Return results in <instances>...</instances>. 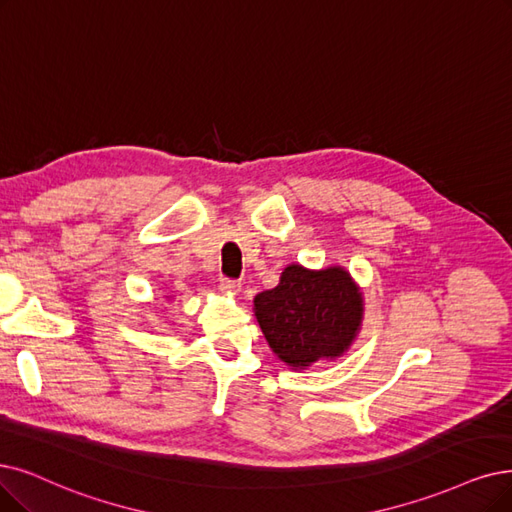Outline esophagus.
<instances>
[{
  "mask_svg": "<svg viewBox=\"0 0 512 512\" xmlns=\"http://www.w3.org/2000/svg\"><path fill=\"white\" fill-rule=\"evenodd\" d=\"M220 290L224 294H229V296H237L241 292V283L233 281V279H222L220 281Z\"/></svg>",
  "mask_w": 512,
  "mask_h": 512,
  "instance_id": "34e87169",
  "label": "esophagus"
}]
</instances>
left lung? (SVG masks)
<instances>
[{
	"mask_svg": "<svg viewBox=\"0 0 512 512\" xmlns=\"http://www.w3.org/2000/svg\"><path fill=\"white\" fill-rule=\"evenodd\" d=\"M363 311L361 288L340 264L315 271L292 262L273 290L254 298L264 338L292 370L340 359L361 332Z\"/></svg>",
	"mask_w": 512,
	"mask_h": 512,
	"instance_id": "obj_1",
	"label": "left lung"
}]
</instances>
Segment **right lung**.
Wrapping results in <instances>:
<instances>
[{
  "label": "right lung",
  "instance_id": "add662e5",
  "mask_svg": "<svg viewBox=\"0 0 512 512\" xmlns=\"http://www.w3.org/2000/svg\"><path fill=\"white\" fill-rule=\"evenodd\" d=\"M166 298H168V300H172V296H166Z\"/></svg>",
  "mask_w": 512,
  "mask_h": 512
}]
</instances>
